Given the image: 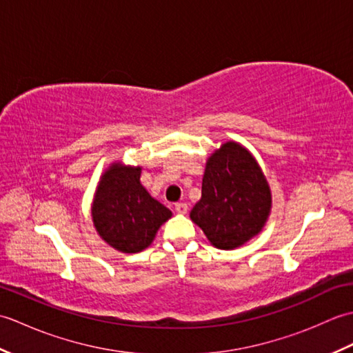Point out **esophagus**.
Returning <instances> with one entry per match:
<instances>
[{
    "label": "esophagus",
    "instance_id": "obj_1",
    "mask_svg": "<svg viewBox=\"0 0 353 353\" xmlns=\"http://www.w3.org/2000/svg\"><path fill=\"white\" fill-rule=\"evenodd\" d=\"M174 209H176L177 214L185 215L186 212H188V205H186V203H177V205L174 206Z\"/></svg>",
    "mask_w": 353,
    "mask_h": 353
}]
</instances>
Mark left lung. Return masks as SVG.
<instances>
[{
	"instance_id": "1",
	"label": "left lung",
	"mask_w": 353,
	"mask_h": 353,
	"mask_svg": "<svg viewBox=\"0 0 353 353\" xmlns=\"http://www.w3.org/2000/svg\"><path fill=\"white\" fill-rule=\"evenodd\" d=\"M270 211L272 191L258 161L239 142H224L206 161L192 223L216 249L234 250L261 234Z\"/></svg>"
}]
</instances>
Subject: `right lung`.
<instances>
[{
	"instance_id": "obj_1",
	"label": "right lung",
	"mask_w": 353,
	"mask_h": 353,
	"mask_svg": "<svg viewBox=\"0 0 353 353\" xmlns=\"http://www.w3.org/2000/svg\"><path fill=\"white\" fill-rule=\"evenodd\" d=\"M142 168L112 162L100 176L91 205L97 234L112 249L138 253L153 243L172 212L141 183Z\"/></svg>"
}]
</instances>
